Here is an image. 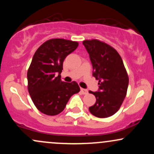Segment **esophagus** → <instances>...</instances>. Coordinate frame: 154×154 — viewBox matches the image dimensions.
Segmentation results:
<instances>
[{"label": "esophagus", "instance_id": "obj_1", "mask_svg": "<svg viewBox=\"0 0 154 154\" xmlns=\"http://www.w3.org/2000/svg\"><path fill=\"white\" fill-rule=\"evenodd\" d=\"M81 92H82V94H88V91L86 90V89H84V88H81Z\"/></svg>", "mask_w": 154, "mask_h": 154}]
</instances>
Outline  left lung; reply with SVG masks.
I'll list each match as a JSON object with an SVG mask.
<instances>
[{"instance_id": "left-lung-1", "label": "left lung", "mask_w": 154, "mask_h": 154, "mask_svg": "<svg viewBox=\"0 0 154 154\" xmlns=\"http://www.w3.org/2000/svg\"><path fill=\"white\" fill-rule=\"evenodd\" d=\"M88 52L93 66V76L99 80V90L89 91L96 101L89 107L98 118H107L121 107L127 92L129 77L121 57L113 47L99 40L82 42Z\"/></svg>"}]
</instances>
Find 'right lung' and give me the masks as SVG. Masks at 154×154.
Returning a JSON list of instances; mask_svg holds the SVG:
<instances>
[{
	"label": "right lung",
	"mask_w": 154,
	"mask_h": 154,
	"mask_svg": "<svg viewBox=\"0 0 154 154\" xmlns=\"http://www.w3.org/2000/svg\"><path fill=\"white\" fill-rule=\"evenodd\" d=\"M78 47L77 42L53 38L45 42L33 55L28 70V88L37 109L47 116H56L63 110L70 97L80 91L73 81L60 80L63 63Z\"/></svg>",
	"instance_id": "right-lung-1"
}]
</instances>
